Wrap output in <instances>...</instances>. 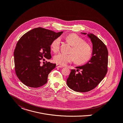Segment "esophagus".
Listing matches in <instances>:
<instances>
[{
  "mask_svg": "<svg viewBox=\"0 0 123 123\" xmlns=\"http://www.w3.org/2000/svg\"><path fill=\"white\" fill-rule=\"evenodd\" d=\"M63 67V66H60V65H58V64H56V68H62Z\"/></svg>",
  "mask_w": 123,
  "mask_h": 123,
  "instance_id": "esophagus-1",
  "label": "esophagus"
}]
</instances>
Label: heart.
<instances>
[{
	"label": "heart",
	"instance_id": "obj_1",
	"mask_svg": "<svg viewBox=\"0 0 123 123\" xmlns=\"http://www.w3.org/2000/svg\"><path fill=\"white\" fill-rule=\"evenodd\" d=\"M65 39L72 46V53L67 54L59 53L56 54L53 57V61L55 63L65 66L75 60L76 64L82 65L91 59L93 55L92 49L82 38L74 33H72L67 36ZM60 45V38H55L51 43V49L54 52H56L59 50Z\"/></svg>",
	"mask_w": 123,
	"mask_h": 123
}]
</instances>
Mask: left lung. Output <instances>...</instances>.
I'll list each match as a JSON object with an SVG mask.
<instances>
[{
	"mask_svg": "<svg viewBox=\"0 0 123 123\" xmlns=\"http://www.w3.org/2000/svg\"><path fill=\"white\" fill-rule=\"evenodd\" d=\"M87 35L93 44L92 57L84 65L76 67V70H72L67 80L68 87L79 92L93 90L104 79L107 72L108 50L105 44L95 35ZM80 69L82 70L80 73L79 72Z\"/></svg>",
	"mask_w": 123,
	"mask_h": 123,
	"instance_id": "obj_1",
	"label": "left lung"
}]
</instances>
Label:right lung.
I'll list each match as a JSON object with an SVG mask.
<instances>
[{
    "mask_svg": "<svg viewBox=\"0 0 123 123\" xmlns=\"http://www.w3.org/2000/svg\"><path fill=\"white\" fill-rule=\"evenodd\" d=\"M62 33L38 27L27 32L18 41L14 52L15 72L25 85L38 88L47 82L56 64L48 62L41 66L40 60L51 58V43Z\"/></svg>",
    "mask_w": 123,
    "mask_h": 123,
    "instance_id": "obj_1",
    "label": "right lung"
}]
</instances>
